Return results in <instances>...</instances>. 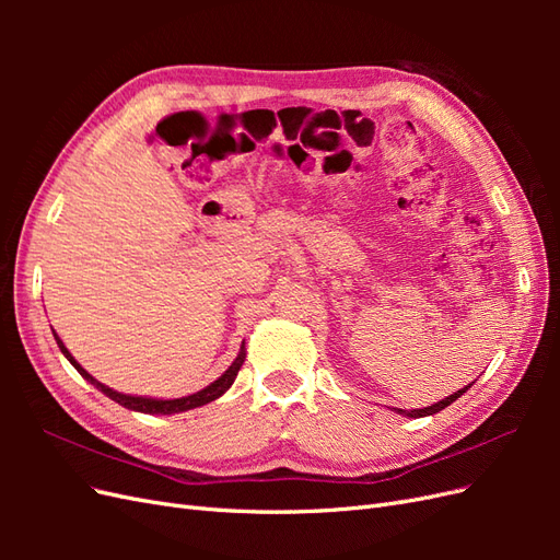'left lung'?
<instances>
[{
	"label": "left lung",
	"instance_id": "obj_1",
	"mask_svg": "<svg viewBox=\"0 0 560 560\" xmlns=\"http://www.w3.org/2000/svg\"><path fill=\"white\" fill-rule=\"evenodd\" d=\"M471 387V383L469 385H465L463 389H457V393H453V395H448L446 399H442V401H436V404H432V406H425V409H411V411H404V409H395V413H399V416H409V418H422V416H434V413H439L442 409H446V406H451L457 397H463L467 389Z\"/></svg>",
	"mask_w": 560,
	"mask_h": 560
}]
</instances>
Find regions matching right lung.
I'll use <instances>...</instances> for the list:
<instances>
[{"mask_svg": "<svg viewBox=\"0 0 560 560\" xmlns=\"http://www.w3.org/2000/svg\"><path fill=\"white\" fill-rule=\"evenodd\" d=\"M54 336H56V343H58V348H60V352L65 354L67 360H70V364L79 371V374L86 378L91 385H95L100 393L103 395H107L109 399H114L116 404H121L124 409H130V411H138V413H149V416H173V413H182V411H191V409H198V406H202V404H210V401H214V399H219L222 397L226 389L233 385V381H235V376H238V371H241V366H243V362H245V354H247V350H245V341H243V346H241V352H238V358L233 360V364L224 371L222 376H219L217 381H212L208 387H202V389H198V393H194V395H186V397H177V399H159V397H140V395H124V393H116V389H112V387H107L105 383H100L97 378H93L86 369H83L74 358H72V352L65 348V343L60 341V336L54 331Z\"/></svg>", "mask_w": 560, "mask_h": 560, "instance_id": "right-lung-1", "label": "right lung"}]
</instances>
